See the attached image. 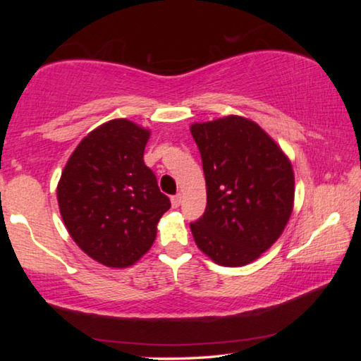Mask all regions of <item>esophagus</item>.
I'll return each instance as SVG.
<instances>
[{
  "label": "esophagus",
  "mask_w": 361,
  "mask_h": 361,
  "mask_svg": "<svg viewBox=\"0 0 361 361\" xmlns=\"http://www.w3.org/2000/svg\"><path fill=\"white\" fill-rule=\"evenodd\" d=\"M170 200H172V207H173V209H176V207H180V204H181V194L172 195V197H170Z\"/></svg>",
  "instance_id": "obj_1"
}]
</instances>
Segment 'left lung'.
<instances>
[{"label": "left lung", "mask_w": 361, "mask_h": 361, "mask_svg": "<svg viewBox=\"0 0 361 361\" xmlns=\"http://www.w3.org/2000/svg\"><path fill=\"white\" fill-rule=\"evenodd\" d=\"M191 133L207 185L204 215L189 224L194 240L216 264L245 266L272 247L291 216L290 159L242 116L195 122Z\"/></svg>", "instance_id": "8db88e82"}]
</instances>
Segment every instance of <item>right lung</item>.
Listing matches in <instances>:
<instances>
[{
  "mask_svg": "<svg viewBox=\"0 0 361 361\" xmlns=\"http://www.w3.org/2000/svg\"><path fill=\"white\" fill-rule=\"evenodd\" d=\"M149 130L108 121L82 138L60 176L57 200L71 239L108 267H129L151 248L170 200L145 166Z\"/></svg>",
  "mask_w": 361,
  "mask_h": 361,
  "instance_id": "obj_1",
  "label": "right lung"
}]
</instances>
